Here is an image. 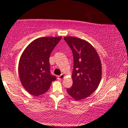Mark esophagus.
Wrapping results in <instances>:
<instances>
[{
    "label": "esophagus",
    "mask_w": 128,
    "mask_h": 128,
    "mask_svg": "<svg viewBox=\"0 0 128 128\" xmlns=\"http://www.w3.org/2000/svg\"><path fill=\"white\" fill-rule=\"evenodd\" d=\"M65 78V75H64V74H61L60 76H58V79H59V80H61V79H63Z\"/></svg>",
    "instance_id": "34e87169"
}]
</instances>
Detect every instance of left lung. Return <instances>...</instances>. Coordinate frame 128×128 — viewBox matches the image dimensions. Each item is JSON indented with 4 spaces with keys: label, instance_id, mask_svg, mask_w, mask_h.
<instances>
[{
    "label": "left lung",
    "instance_id": "obj_1",
    "mask_svg": "<svg viewBox=\"0 0 128 128\" xmlns=\"http://www.w3.org/2000/svg\"><path fill=\"white\" fill-rule=\"evenodd\" d=\"M73 55V86L67 93L75 100L86 99L98 88L102 78V64L96 50L85 40L65 36Z\"/></svg>",
    "mask_w": 128,
    "mask_h": 128
}]
</instances>
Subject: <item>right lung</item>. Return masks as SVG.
Here are the masks:
<instances>
[{
  "label": "right lung",
  "instance_id": "obj_1",
  "mask_svg": "<svg viewBox=\"0 0 128 128\" xmlns=\"http://www.w3.org/2000/svg\"><path fill=\"white\" fill-rule=\"evenodd\" d=\"M61 38V36L38 38L32 41L22 53L18 63L19 78L30 94H43L56 79L50 73L49 57Z\"/></svg>",
  "mask_w": 128,
  "mask_h": 128
}]
</instances>
